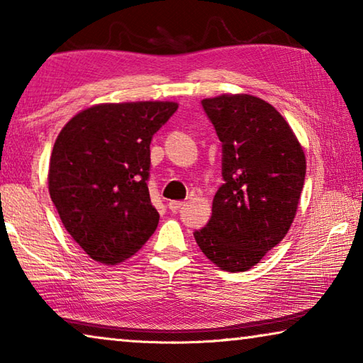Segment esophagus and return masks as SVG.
I'll return each mask as SVG.
<instances>
[{
  "instance_id": "1",
  "label": "esophagus",
  "mask_w": 363,
  "mask_h": 363,
  "mask_svg": "<svg viewBox=\"0 0 363 363\" xmlns=\"http://www.w3.org/2000/svg\"><path fill=\"white\" fill-rule=\"evenodd\" d=\"M182 206H186V201L173 200V201H169V203H168V208H169L171 211H177V210H179V208H182Z\"/></svg>"
}]
</instances>
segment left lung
I'll list each match as a JSON object with an SVG mask.
<instances>
[{"instance_id":"left-lung-1","label":"left lung","mask_w":363,"mask_h":363,"mask_svg":"<svg viewBox=\"0 0 363 363\" xmlns=\"http://www.w3.org/2000/svg\"><path fill=\"white\" fill-rule=\"evenodd\" d=\"M201 106L223 143V179L211 219L194 237L227 272H245L284 240L296 216L306 157L290 125L269 102L223 94Z\"/></svg>"}]
</instances>
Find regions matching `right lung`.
I'll return each instance as SVG.
<instances>
[{
  "mask_svg": "<svg viewBox=\"0 0 363 363\" xmlns=\"http://www.w3.org/2000/svg\"><path fill=\"white\" fill-rule=\"evenodd\" d=\"M176 102L99 104L59 133L49 195L65 230L102 264L128 259L149 240L160 214L150 201V143Z\"/></svg>",
  "mask_w": 363,
  "mask_h": 363,
  "instance_id": "obj_1",
  "label": "right lung"
}]
</instances>
